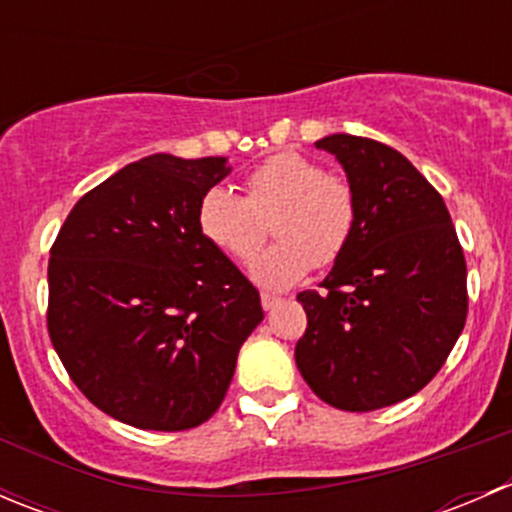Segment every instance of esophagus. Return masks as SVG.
Listing matches in <instances>:
<instances>
[{
	"instance_id": "34e87169",
	"label": "esophagus",
	"mask_w": 512,
	"mask_h": 512,
	"mask_svg": "<svg viewBox=\"0 0 512 512\" xmlns=\"http://www.w3.org/2000/svg\"><path fill=\"white\" fill-rule=\"evenodd\" d=\"M262 307L267 309V312H270V309H275L277 304L282 302V297H277V294H270V292H262Z\"/></svg>"
}]
</instances>
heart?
Masks as SVG:
<instances>
[{"label":"heart","instance_id":"b5f03b06","mask_svg":"<svg viewBox=\"0 0 512 512\" xmlns=\"http://www.w3.org/2000/svg\"><path fill=\"white\" fill-rule=\"evenodd\" d=\"M245 195L210 188L198 203V230L215 250L250 265L265 242L270 220L277 242L252 265L257 285L285 289L314 265L344 255L356 227V195L347 178L327 173L319 160L297 151L265 158L245 175Z\"/></svg>","mask_w":512,"mask_h":512}]
</instances>
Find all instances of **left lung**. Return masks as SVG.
Returning <instances> with one entry per match:
<instances>
[{
    "mask_svg": "<svg viewBox=\"0 0 512 512\" xmlns=\"http://www.w3.org/2000/svg\"><path fill=\"white\" fill-rule=\"evenodd\" d=\"M356 195V227L319 287L297 294L307 332L294 361L342 411H374L421 391L466 327V257L446 203L399 151L334 133Z\"/></svg>",
    "mask_w": 512,
    "mask_h": 512,
    "instance_id": "obj_1",
    "label": "left lung"
}]
</instances>
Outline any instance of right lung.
I'll use <instances>...</instances> for the list:
<instances>
[{
  "label": "right lung",
  "mask_w": 512,
  "mask_h": 512,
  "mask_svg": "<svg viewBox=\"0 0 512 512\" xmlns=\"http://www.w3.org/2000/svg\"><path fill=\"white\" fill-rule=\"evenodd\" d=\"M225 158L156 153L84 195L49 260L51 344L103 414L185 431L218 411L260 292L198 230Z\"/></svg>",
  "instance_id": "1"
}]
</instances>
